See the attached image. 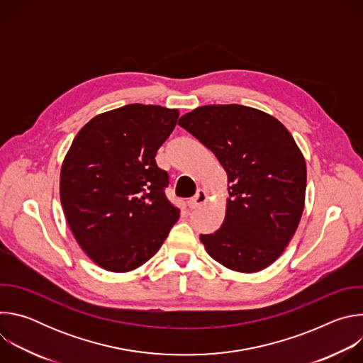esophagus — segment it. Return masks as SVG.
<instances>
[{
    "instance_id": "34e87169",
    "label": "esophagus",
    "mask_w": 363,
    "mask_h": 363,
    "mask_svg": "<svg viewBox=\"0 0 363 363\" xmlns=\"http://www.w3.org/2000/svg\"><path fill=\"white\" fill-rule=\"evenodd\" d=\"M206 201H208V192H206L205 189H199L196 192V195L188 201V206L191 210H194V208H198L199 205L205 203Z\"/></svg>"
}]
</instances>
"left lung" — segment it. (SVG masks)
I'll use <instances>...</instances> for the list:
<instances>
[{
	"label": "left lung",
	"instance_id": "1",
	"mask_svg": "<svg viewBox=\"0 0 363 363\" xmlns=\"http://www.w3.org/2000/svg\"><path fill=\"white\" fill-rule=\"evenodd\" d=\"M185 130L208 147L228 178L225 218L199 240L238 273L273 264L294 235L306 196V161L274 116L242 105H206L184 115Z\"/></svg>",
	"mask_w": 363,
	"mask_h": 363
}]
</instances>
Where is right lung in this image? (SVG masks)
I'll return each instance as SVG.
<instances>
[{
    "mask_svg": "<svg viewBox=\"0 0 363 363\" xmlns=\"http://www.w3.org/2000/svg\"><path fill=\"white\" fill-rule=\"evenodd\" d=\"M178 116V109L133 103L94 116L73 139L60 201L76 241L99 267H140L178 221L164 192L168 174L155 162Z\"/></svg>",
    "mask_w": 363,
    "mask_h": 363,
    "instance_id": "1",
    "label": "right lung"
}]
</instances>
